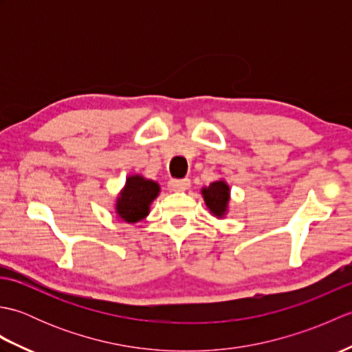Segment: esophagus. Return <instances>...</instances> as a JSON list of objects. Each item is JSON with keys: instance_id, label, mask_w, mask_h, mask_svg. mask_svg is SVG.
Wrapping results in <instances>:
<instances>
[{"instance_id": "34e87169", "label": "esophagus", "mask_w": 352, "mask_h": 352, "mask_svg": "<svg viewBox=\"0 0 352 352\" xmlns=\"http://www.w3.org/2000/svg\"><path fill=\"white\" fill-rule=\"evenodd\" d=\"M168 188L172 192L188 190L190 188V180H188V178H184V180H170L168 183Z\"/></svg>"}]
</instances>
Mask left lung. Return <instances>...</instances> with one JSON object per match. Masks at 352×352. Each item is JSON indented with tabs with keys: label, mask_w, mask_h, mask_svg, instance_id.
<instances>
[{
	"label": "left lung",
	"mask_w": 352,
	"mask_h": 352,
	"mask_svg": "<svg viewBox=\"0 0 352 352\" xmlns=\"http://www.w3.org/2000/svg\"><path fill=\"white\" fill-rule=\"evenodd\" d=\"M201 195L204 198V203L216 219H223L228 213V206L231 199V190L228 183L219 178L213 182L210 186H204L201 189Z\"/></svg>",
	"instance_id": "obj_1"
}]
</instances>
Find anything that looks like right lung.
Wrapping results in <instances>:
<instances>
[{
	"label": "right lung",
	"instance_id": "right-lung-1",
	"mask_svg": "<svg viewBox=\"0 0 352 352\" xmlns=\"http://www.w3.org/2000/svg\"><path fill=\"white\" fill-rule=\"evenodd\" d=\"M160 184L140 174L126 177L124 188L115 201V213L126 223H136L149 214V207L159 197Z\"/></svg>",
	"mask_w": 352,
	"mask_h": 352
}]
</instances>
